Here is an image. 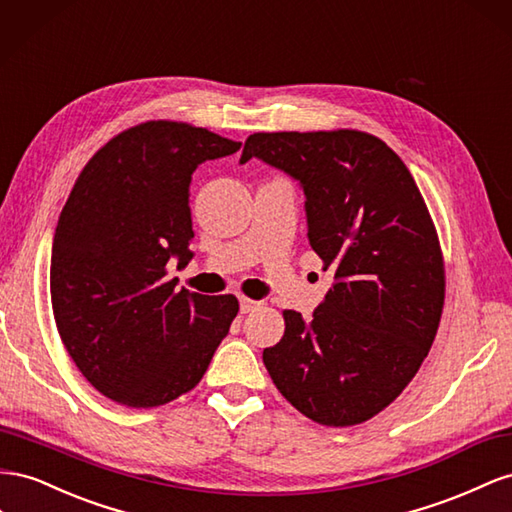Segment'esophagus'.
<instances>
[{
	"mask_svg": "<svg viewBox=\"0 0 512 512\" xmlns=\"http://www.w3.org/2000/svg\"><path fill=\"white\" fill-rule=\"evenodd\" d=\"M261 306L259 300H253V298H246V296H240V311L242 313H253L257 311Z\"/></svg>",
	"mask_w": 512,
	"mask_h": 512,
	"instance_id": "1",
	"label": "esophagus"
}]
</instances>
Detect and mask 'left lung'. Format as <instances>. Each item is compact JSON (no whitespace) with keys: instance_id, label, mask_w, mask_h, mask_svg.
<instances>
[{"instance_id":"left-lung-1","label":"left lung","mask_w":512,"mask_h":512,"mask_svg":"<svg viewBox=\"0 0 512 512\" xmlns=\"http://www.w3.org/2000/svg\"><path fill=\"white\" fill-rule=\"evenodd\" d=\"M253 156L296 178L311 248L334 285L304 321L264 349L274 386L326 427L367 422L399 397L440 326L446 270L437 229L410 169L375 135L354 128L255 133Z\"/></svg>"}]
</instances>
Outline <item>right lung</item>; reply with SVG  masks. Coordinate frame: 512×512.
Segmentation results:
<instances>
[{
    "mask_svg": "<svg viewBox=\"0 0 512 512\" xmlns=\"http://www.w3.org/2000/svg\"><path fill=\"white\" fill-rule=\"evenodd\" d=\"M240 145L186 122H141L72 186L53 238V317L77 369L115 403L158 407L193 390L238 315L236 296L188 294L165 276L171 257L193 259V171Z\"/></svg>",
    "mask_w": 512,
    "mask_h": 512,
    "instance_id": "add662e5",
    "label": "right lung"
}]
</instances>
